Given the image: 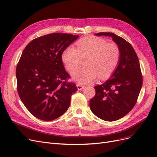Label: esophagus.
<instances>
[{"instance_id":"obj_1","label":"esophagus","mask_w":157,"mask_h":157,"mask_svg":"<svg viewBox=\"0 0 157 157\" xmlns=\"http://www.w3.org/2000/svg\"><path fill=\"white\" fill-rule=\"evenodd\" d=\"M77 88L79 90H82L84 89V86L80 85V84H78V85H77Z\"/></svg>"}]
</instances>
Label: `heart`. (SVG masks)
<instances>
[{
	"instance_id": "1",
	"label": "heart",
	"mask_w": 157,
	"mask_h": 157,
	"mask_svg": "<svg viewBox=\"0 0 157 157\" xmlns=\"http://www.w3.org/2000/svg\"><path fill=\"white\" fill-rule=\"evenodd\" d=\"M78 49L68 46L62 55V60L70 72L77 70L86 59V67L72 74V79L79 84L90 83L99 77L108 78L117 68L120 60V51L113 43H108L98 37H87L79 40Z\"/></svg>"
}]
</instances>
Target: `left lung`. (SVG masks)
Wrapping results in <instances>:
<instances>
[{
  "label": "left lung",
  "instance_id": "1",
  "mask_svg": "<svg viewBox=\"0 0 157 157\" xmlns=\"http://www.w3.org/2000/svg\"><path fill=\"white\" fill-rule=\"evenodd\" d=\"M94 34L112 37L121 55L117 67L109 79L94 87L96 94L90 100V109L104 121H117L134 108L142 87L139 59L133 47L123 38L112 33Z\"/></svg>",
  "mask_w": 157,
  "mask_h": 157
}]
</instances>
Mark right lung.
<instances>
[{
  "label": "right lung",
  "mask_w": 157,
  "mask_h": 157,
  "mask_svg": "<svg viewBox=\"0 0 157 157\" xmlns=\"http://www.w3.org/2000/svg\"><path fill=\"white\" fill-rule=\"evenodd\" d=\"M78 35L53 33L30 42L17 65V92L30 113L43 121L59 117L68 109L78 90L62 61V54Z\"/></svg>",
  "instance_id": "add662e5"
}]
</instances>
